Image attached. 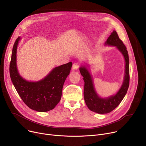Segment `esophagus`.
Returning <instances> with one entry per match:
<instances>
[{"label":"esophagus","mask_w":146,"mask_h":146,"mask_svg":"<svg viewBox=\"0 0 146 146\" xmlns=\"http://www.w3.org/2000/svg\"><path fill=\"white\" fill-rule=\"evenodd\" d=\"M80 63H74L72 67V70H78L79 67H80Z\"/></svg>","instance_id":"obj_1"}]
</instances>
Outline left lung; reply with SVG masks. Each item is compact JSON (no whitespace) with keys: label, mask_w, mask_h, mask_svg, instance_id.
<instances>
[{"label":"left lung","mask_w":146,"mask_h":146,"mask_svg":"<svg viewBox=\"0 0 146 146\" xmlns=\"http://www.w3.org/2000/svg\"><path fill=\"white\" fill-rule=\"evenodd\" d=\"M105 45L115 46L123 55L125 61V76L123 83L118 92L106 98H101L96 92L93 79L86 66H82L79 68L80 72L85 82L84 86V99L88 108L94 112L104 114L111 112L115 109L125 96L129 87V57L127 48L119 38L115 31L111 33L105 42Z\"/></svg>","instance_id":"left-lung-1"}]
</instances>
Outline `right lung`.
I'll return each mask as SVG.
<instances>
[{
  "instance_id": "1",
  "label": "right lung",
  "mask_w": 146,
  "mask_h": 146,
  "mask_svg": "<svg viewBox=\"0 0 146 146\" xmlns=\"http://www.w3.org/2000/svg\"><path fill=\"white\" fill-rule=\"evenodd\" d=\"M19 36L13 45L9 66L11 80L22 100L29 108L38 112H47L55 108L60 102L64 83L70 73L72 63L54 68L42 80L28 82L18 73L17 51Z\"/></svg>"
}]
</instances>
